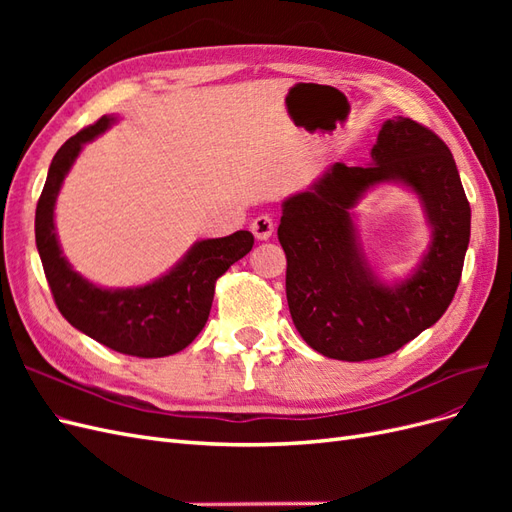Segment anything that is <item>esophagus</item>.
Here are the masks:
<instances>
[{"mask_svg":"<svg viewBox=\"0 0 512 512\" xmlns=\"http://www.w3.org/2000/svg\"><path fill=\"white\" fill-rule=\"evenodd\" d=\"M273 220L269 218V215H258V218L252 222V232H254V237L258 239V241H267L271 235H273Z\"/></svg>","mask_w":512,"mask_h":512,"instance_id":"obj_1","label":"esophagus"}]
</instances>
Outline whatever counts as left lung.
Segmentation results:
<instances>
[{"label":"left lung","mask_w":512,"mask_h":512,"mask_svg":"<svg viewBox=\"0 0 512 512\" xmlns=\"http://www.w3.org/2000/svg\"><path fill=\"white\" fill-rule=\"evenodd\" d=\"M367 166L335 162L282 203L277 237L286 252L294 327L316 352L367 361L406 346L451 305L470 243V203L453 153L408 117L382 123ZM382 182L422 200L428 250L404 281L386 283L362 252L353 207Z\"/></svg>","instance_id":"8db88e82"}]
</instances>
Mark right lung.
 Wrapping results in <instances>:
<instances>
[{"instance_id": "obj_1", "label": "right lung", "mask_w": 512, "mask_h": 512, "mask_svg": "<svg viewBox=\"0 0 512 512\" xmlns=\"http://www.w3.org/2000/svg\"><path fill=\"white\" fill-rule=\"evenodd\" d=\"M104 115L61 145L49 166L36 207V245L53 299L74 329L121 354L160 359L190 346L211 312L215 280L252 250V232L196 241L177 265L156 280L132 288H104L74 271L59 245L55 203L83 147L115 126Z\"/></svg>"}]
</instances>
